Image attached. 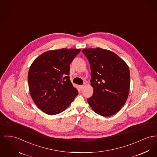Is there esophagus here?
<instances>
[{"mask_svg": "<svg viewBox=\"0 0 157 157\" xmlns=\"http://www.w3.org/2000/svg\"><path fill=\"white\" fill-rule=\"evenodd\" d=\"M79 87H80V90H83L84 87V86L83 85H80V86H79Z\"/></svg>", "mask_w": 157, "mask_h": 157, "instance_id": "1", "label": "esophagus"}]
</instances>
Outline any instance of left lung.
<instances>
[{"mask_svg": "<svg viewBox=\"0 0 157 157\" xmlns=\"http://www.w3.org/2000/svg\"><path fill=\"white\" fill-rule=\"evenodd\" d=\"M82 52L90 64L91 86L94 94L87 102L94 112L109 117L125 104L130 90V70L127 64L115 53L96 48Z\"/></svg>", "mask_w": 157, "mask_h": 157, "instance_id": "8db88e82", "label": "left lung"}]
</instances>
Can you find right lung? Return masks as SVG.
<instances>
[{
    "label": "right lung",
    "instance_id": "obj_1",
    "mask_svg": "<svg viewBox=\"0 0 157 157\" xmlns=\"http://www.w3.org/2000/svg\"><path fill=\"white\" fill-rule=\"evenodd\" d=\"M80 49L63 48L44 52L28 74L32 99L43 112L56 115L70 106L78 94L70 80V65Z\"/></svg>",
    "mask_w": 157,
    "mask_h": 157
}]
</instances>
